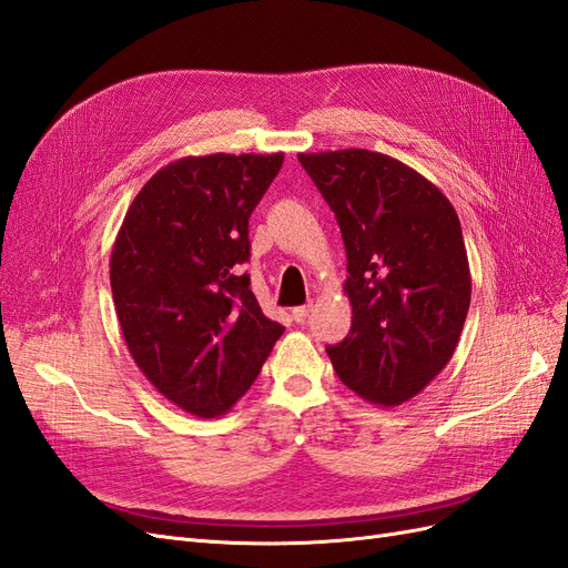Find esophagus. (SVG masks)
I'll return each mask as SVG.
<instances>
[{
	"instance_id": "esophagus-1",
	"label": "esophagus",
	"mask_w": 568,
	"mask_h": 568,
	"mask_svg": "<svg viewBox=\"0 0 568 568\" xmlns=\"http://www.w3.org/2000/svg\"><path fill=\"white\" fill-rule=\"evenodd\" d=\"M307 315H311V305H298L291 311V317H294V322H298V324H303L307 320Z\"/></svg>"
}]
</instances>
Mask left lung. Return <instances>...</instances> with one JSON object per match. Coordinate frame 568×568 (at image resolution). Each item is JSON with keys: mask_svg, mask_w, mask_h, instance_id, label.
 Listing matches in <instances>:
<instances>
[{"mask_svg": "<svg viewBox=\"0 0 568 568\" xmlns=\"http://www.w3.org/2000/svg\"><path fill=\"white\" fill-rule=\"evenodd\" d=\"M336 215L348 257L351 332L326 346L359 398L395 407L450 363L471 303L459 217L440 189L386 153H298Z\"/></svg>", "mask_w": 568, "mask_h": 568, "instance_id": "obj_1", "label": "left lung"}]
</instances>
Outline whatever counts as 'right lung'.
Here are the masks:
<instances>
[{
    "mask_svg": "<svg viewBox=\"0 0 568 568\" xmlns=\"http://www.w3.org/2000/svg\"><path fill=\"white\" fill-rule=\"evenodd\" d=\"M284 153L168 163L134 196L111 251V291L132 359L170 403L211 419L251 388L284 334L242 265L248 217Z\"/></svg>",
    "mask_w": 568,
    "mask_h": 568,
    "instance_id": "obj_1",
    "label": "right lung"
}]
</instances>
